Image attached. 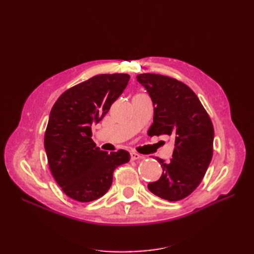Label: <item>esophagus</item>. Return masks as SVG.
<instances>
[{"instance_id":"esophagus-1","label":"esophagus","mask_w":254,"mask_h":254,"mask_svg":"<svg viewBox=\"0 0 254 254\" xmlns=\"http://www.w3.org/2000/svg\"><path fill=\"white\" fill-rule=\"evenodd\" d=\"M130 159H131L132 161H135V160H140V159H142V156H140L139 153H137V152H134V151H132V152H130Z\"/></svg>"}]
</instances>
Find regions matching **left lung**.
<instances>
[{
  "mask_svg": "<svg viewBox=\"0 0 254 254\" xmlns=\"http://www.w3.org/2000/svg\"><path fill=\"white\" fill-rule=\"evenodd\" d=\"M136 79L147 90L153 104L150 135L175 137L173 159L162 166V176L148 190L168 201H178L197 189L213 156L214 128L209 114L193 90L168 76L144 73Z\"/></svg>",
  "mask_w": 254,
  "mask_h": 254,
  "instance_id": "left-lung-1",
  "label": "left lung"
}]
</instances>
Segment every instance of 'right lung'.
Segmentation results:
<instances>
[{"label":"right lung","mask_w":254,"mask_h":254,"mask_svg":"<svg viewBox=\"0 0 254 254\" xmlns=\"http://www.w3.org/2000/svg\"><path fill=\"white\" fill-rule=\"evenodd\" d=\"M128 74H101L70 88L54 104L44 148L54 179L70 198L90 202L110 189L113 172L130 160L120 149L108 153L91 139L97 124L125 90Z\"/></svg>","instance_id":"add662e5"}]
</instances>
